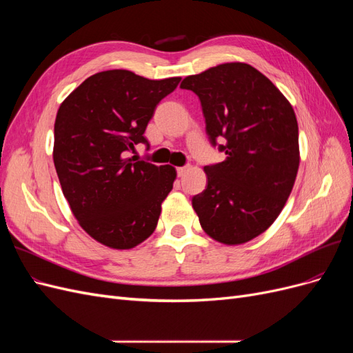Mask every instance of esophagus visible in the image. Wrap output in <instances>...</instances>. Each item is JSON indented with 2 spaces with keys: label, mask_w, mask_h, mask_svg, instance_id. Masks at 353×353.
Instances as JSON below:
<instances>
[{
  "label": "esophagus",
  "mask_w": 353,
  "mask_h": 353,
  "mask_svg": "<svg viewBox=\"0 0 353 353\" xmlns=\"http://www.w3.org/2000/svg\"><path fill=\"white\" fill-rule=\"evenodd\" d=\"M187 170H188V166H179V168H176V172H178L179 176H183L187 172Z\"/></svg>",
  "instance_id": "esophagus-1"
}]
</instances>
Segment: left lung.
I'll use <instances>...</instances> for the list:
<instances>
[{"mask_svg":"<svg viewBox=\"0 0 353 353\" xmlns=\"http://www.w3.org/2000/svg\"><path fill=\"white\" fill-rule=\"evenodd\" d=\"M181 88L200 99L209 140L227 156L205 166L208 187L191 200L200 225L223 244L250 241L279 218L294 185L301 157L292 104L239 61L191 74Z\"/></svg>","mask_w":353,"mask_h":353,"instance_id":"obj_1","label":"left lung"}]
</instances>
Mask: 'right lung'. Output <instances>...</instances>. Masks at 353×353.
Segmentation results:
<instances>
[{
    "label": "right lung",
    "instance_id": "add662e5",
    "mask_svg": "<svg viewBox=\"0 0 353 353\" xmlns=\"http://www.w3.org/2000/svg\"><path fill=\"white\" fill-rule=\"evenodd\" d=\"M181 78L152 81L114 69L92 74L60 104L52 159L79 225L110 249H132L156 230L175 168L125 157L144 132L156 105Z\"/></svg>",
    "mask_w": 353,
    "mask_h": 353
}]
</instances>
